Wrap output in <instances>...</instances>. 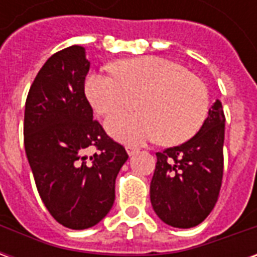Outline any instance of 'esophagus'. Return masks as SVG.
Instances as JSON below:
<instances>
[{"instance_id":"1","label":"esophagus","mask_w":257,"mask_h":257,"mask_svg":"<svg viewBox=\"0 0 257 257\" xmlns=\"http://www.w3.org/2000/svg\"><path fill=\"white\" fill-rule=\"evenodd\" d=\"M125 149H126V153H128L129 156H134L135 153H138V149L134 147V146H126Z\"/></svg>"}]
</instances>
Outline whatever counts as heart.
Wrapping results in <instances>:
<instances>
[{
    "mask_svg": "<svg viewBox=\"0 0 257 257\" xmlns=\"http://www.w3.org/2000/svg\"><path fill=\"white\" fill-rule=\"evenodd\" d=\"M118 73H93L86 78V96L96 111L111 115L139 101L142 111L118 114L107 131L128 145L161 138L164 143H183L198 132L209 110L208 89L182 64L161 56L126 59L115 64Z\"/></svg>",
    "mask_w": 257,
    "mask_h": 257,
    "instance_id": "obj_1",
    "label": "heart"
}]
</instances>
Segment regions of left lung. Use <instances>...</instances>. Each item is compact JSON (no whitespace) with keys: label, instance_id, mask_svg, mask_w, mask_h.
Returning a JSON list of instances; mask_svg holds the SVG:
<instances>
[{"label":"left lung","instance_id":"obj_1","mask_svg":"<svg viewBox=\"0 0 257 257\" xmlns=\"http://www.w3.org/2000/svg\"><path fill=\"white\" fill-rule=\"evenodd\" d=\"M224 122L221 101L216 100L191 139L156 154L150 199L164 223L191 228L215 208L223 179Z\"/></svg>","mask_w":257,"mask_h":257}]
</instances>
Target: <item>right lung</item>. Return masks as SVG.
Returning a JSON list of instances; mask_svg holds the SVG:
<instances>
[{
    "label": "right lung",
    "instance_id": "add662e5",
    "mask_svg": "<svg viewBox=\"0 0 257 257\" xmlns=\"http://www.w3.org/2000/svg\"><path fill=\"white\" fill-rule=\"evenodd\" d=\"M90 63L85 48L48 59L25 108V149L37 190L53 219L73 230L95 226L115 199V179L128 154L93 119L85 96ZM95 148L88 157L86 153Z\"/></svg>",
    "mask_w": 257,
    "mask_h": 257
}]
</instances>
